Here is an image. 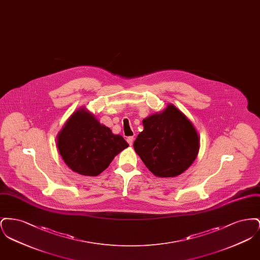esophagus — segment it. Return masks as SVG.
Returning <instances> with one entry per match:
<instances>
[{
    "mask_svg": "<svg viewBox=\"0 0 260 260\" xmlns=\"http://www.w3.org/2000/svg\"><path fill=\"white\" fill-rule=\"evenodd\" d=\"M134 139H135V137L134 136H128L127 137V139H126V141H127V143L132 146L133 145V143H134Z\"/></svg>",
    "mask_w": 260,
    "mask_h": 260,
    "instance_id": "esophagus-1",
    "label": "esophagus"
}]
</instances>
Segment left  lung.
<instances>
[{"mask_svg":"<svg viewBox=\"0 0 260 260\" xmlns=\"http://www.w3.org/2000/svg\"><path fill=\"white\" fill-rule=\"evenodd\" d=\"M144 129L134 142L137 155L159 177H174L195 161L200 148L196 128L173 104L143 121Z\"/></svg>","mask_w":260,"mask_h":260,"instance_id":"8db88e82","label":"left lung"}]
</instances>
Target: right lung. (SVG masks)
Here are the masks:
<instances>
[{
	"label": "right lung",
	"instance_id": "right-lung-1",
	"mask_svg": "<svg viewBox=\"0 0 260 260\" xmlns=\"http://www.w3.org/2000/svg\"><path fill=\"white\" fill-rule=\"evenodd\" d=\"M127 146L123 136L113 135L85 108L74 112L57 135V147L64 162L75 173L88 176L106 170Z\"/></svg>",
	"mask_w": 260,
	"mask_h": 260
}]
</instances>
